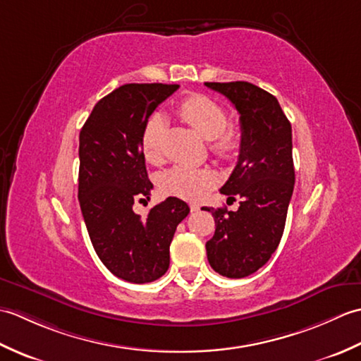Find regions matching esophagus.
<instances>
[{
	"instance_id": "34e87169",
	"label": "esophagus",
	"mask_w": 361,
	"mask_h": 361,
	"mask_svg": "<svg viewBox=\"0 0 361 361\" xmlns=\"http://www.w3.org/2000/svg\"><path fill=\"white\" fill-rule=\"evenodd\" d=\"M198 209H200V204H197V203H190V211H192V212H197Z\"/></svg>"
}]
</instances>
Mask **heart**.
I'll list each match as a JSON object with an SVG mask.
<instances>
[{
	"mask_svg": "<svg viewBox=\"0 0 361 361\" xmlns=\"http://www.w3.org/2000/svg\"><path fill=\"white\" fill-rule=\"evenodd\" d=\"M176 113L198 135L211 141V150L217 155L225 158L231 157L240 147V132L228 126L226 110L214 99L204 94L189 96L176 106ZM164 128V118L161 114H153L142 130L141 149L144 158L150 163H158L161 159V141H163ZM216 183V173L208 169L175 166L161 175L159 188L166 195L197 200Z\"/></svg>",
	"mask_w": 361,
	"mask_h": 361,
	"instance_id": "heart-1",
	"label": "heart"
}]
</instances>
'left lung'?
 Here are the masks:
<instances>
[{
  "label": "left lung",
  "mask_w": 361,
  "mask_h": 361,
  "mask_svg": "<svg viewBox=\"0 0 361 361\" xmlns=\"http://www.w3.org/2000/svg\"><path fill=\"white\" fill-rule=\"evenodd\" d=\"M240 114L239 161L220 192L242 202L237 211L204 208L216 220L206 242L209 265L240 279L257 271L278 248L295 186L291 126L268 91L250 82H206Z\"/></svg>",
  "instance_id": "obj_1"
}]
</instances>
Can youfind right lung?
<instances>
[{
  "instance_id": "obj_1",
  "label": "right lung",
  "mask_w": 361,
  "mask_h": 361,
  "mask_svg": "<svg viewBox=\"0 0 361 361\" xmlns=\"http://www.w3.org/2000/svg\"><path fill=\"white\" fill-rule=\"evenodd\" d=\"M178 90L166 83H127L99 101L79 136V203L96 255L133 283L153 282L169 268V247L189 206L169 197L149 216L133 203L150 198L141 135L157 106Z\"/></svg>"
}]
</instances>
